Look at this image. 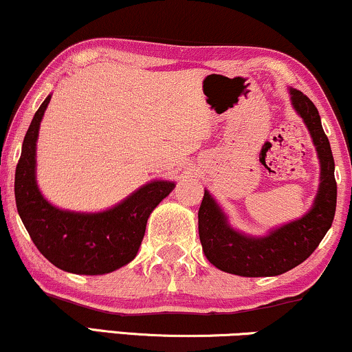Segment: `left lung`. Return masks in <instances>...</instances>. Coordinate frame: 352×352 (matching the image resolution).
Returning a JSON list of instances; mask_svg holds the SVG:
<instances>
[{
  "label": "left lung",
  "mask_w": 352,
  "mask_h": 352,
  "mask_svg": "<svg viewBox=\"0 0 352 352\" xmlns=\"http://www.w3.org/2000/svg\"><path fill=\"white\" fill-rule=\"evenodd\" d=\"M291 104L304 120L320 161V185L312 208L300 219L271 230L263 237H252L229 224L216 199L204 190L198 211V232L209 263L226 273L265 278L296 268L312 255L331 228L336 211L335 161L330 141L324 135L317 107L297 89H289Z\"/></svg>",
  "instance_id": "1"
}]
</instances>
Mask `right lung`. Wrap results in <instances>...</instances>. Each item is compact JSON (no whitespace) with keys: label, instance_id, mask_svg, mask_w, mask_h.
<instances>
[{"label":"right lung","instance_id":"1","mask_svg":"<svg viewBox=\"0 0 352 352\" xmlns=\"http://www.w3.org/2000/svg\"><path fill=\"white\" fill-rule=\"evenodd\" d=\"M52 94L35 112L16 167V206L38 252L56 268L74 274H105L128 265L140 250L153 209L175 184L153 180L100 212L65 211L48 203L35 179L37 138Z\"/></svg>","mask_w":352,"mask_h":352}]
</instances>
